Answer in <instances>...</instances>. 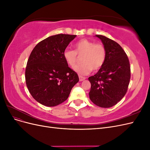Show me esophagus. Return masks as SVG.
Returning a JSON list of instances; mask_svg holds the SVG:
<instances>
[{"mask_svg": "<svg viewBox=\"0 0 150 150\" xmlns=\"http://www.w3.org/2000/svg\"><path fill=\"white\" fill-rule=\"evenodd\" d=\"M79 81H83V80H84V79H86L85 77L81 76H79Z\"/></svg>", "mask_w": 150, "mask_h": 150, "instance_id": "34e87169", "label": "esophagus"}]
</instances>
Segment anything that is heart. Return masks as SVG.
<instances>
[{
  "label": "heart",
  "mask_w": 150,
  "mask_h": 150,
  "mask_svg": "<svg viewBox=\"0 0 150 150\" xmlns=\"http://www.w3.org/2000/svg\"><path fill=\"white\" fill-rule=\"evenodd\" d=\"M75 51L66 48L63 52L66 62L70 66H74L79 56H82L83 63L74 67V70L81 75H86L94 71H98L103 66L106 59V49L101 43H95L83 39L74 44Z\"/></svg>",
  "instance_id": "obj_1"
}]
</instances>
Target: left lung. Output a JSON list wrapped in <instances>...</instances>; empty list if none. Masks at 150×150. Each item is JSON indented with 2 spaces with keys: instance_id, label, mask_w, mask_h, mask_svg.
I'll return each instance as SVG.
<instances>
[{
  "instance_id": "8db88e82",
  "label": "left lung",
  "mask_w": 150,
  "mask_h": 150,
  "mask_svg": "<svg viewBox=\"0 0 150 150\" xmlns=\"http://www.w3.org/2000/svg\"><path fill=\"white\" fill-rule=\"evenodd\" d=\"M106 49L103 66L96 74L88 78L91 87L89 98L101 108H110L125 96L131 78L128 57L119 44L101 35H96Z\"/></svg>"
}]
</instances>
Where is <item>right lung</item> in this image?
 Returning a JSON list of instances; mask_svg holds the SVG:
<instances>
[{
  "label": "right lung",
  "mask_w": 150,
  "mask_h": 150,
  "mask_svg": "<svg viewBox=\"0 0 150 150\" xmlns=\"http://www.w3.org/2000/svg\"><path fill=\"white\" fill-rule=\"evenodd\" d=\"M76 35L57 34L39 42L27 63L25 83L36 101L46 106L65 101L79 81L78 74L68 66L63 52Z\"/></svg>",
  "instance_id": "obj_1"
}]
</instances>
